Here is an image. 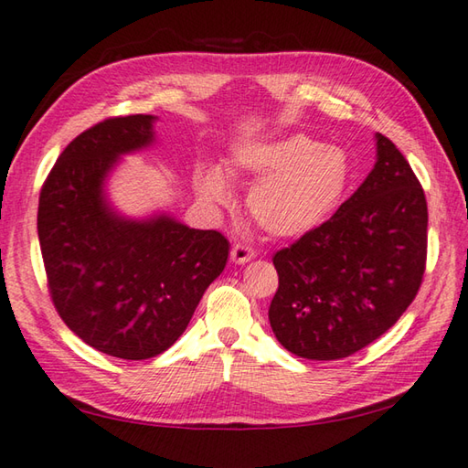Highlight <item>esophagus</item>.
<instances>
[{"label": "esophagus", "mask_w": 468, "mask_h": 468, "mask_svg": "<svg viewBox=\"0 0 468 468\" xmlns=\"http://www.w3.org/2000/svg\"><path fill=\"white\" fill-rule=\"evenodd\" d=\"M230 259H232L234 264H246V262H250L254 259V250H252L250 246L238 242V244L232 246Z\"/></svg>", "instance_id": "obj_1"}]
</instances>
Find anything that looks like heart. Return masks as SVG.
I'll list each match as a JSON object with an SVG mask.
<instances>
[{
	"label": "heart",
	"mask_w": 468,
	"mask_h": 468,
	"mask_svg": "<svg viewBox=\"0 0 468 468\" xmlns=\"http://www.w3.org/2000/svg\"><path fill=\"white\" fill-rule=\"evenodd\" d=\"M232 169L261 179L248 196V209L264 232L284 238L301 236L325 220L349 179V161L341 149L301 133L240 147ZM197 189L207 202L224 204L230 197L228 179L216 167L197 176Z\"/></svg>",
	"instance_id": "heart-1"
}]
</instances>
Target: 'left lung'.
Listing matches in <instances>:
<instances>
[{
	"mask_svg": "<svg viewBox=\"0 0 468 468\" xmlns=\"http://www.w3.org/2000/svg\"><path fill=\"white\" fill-rule=\"evenodd\" d=\"M378 161L329 220L272 256L269 319L284 349L343 359L394 325L426 271L428 206L399 149L378 133Z\"/></svg>",
	"mask_w": 468,
	"mask_h": 468,
	"instance_id": "8db88e82",
	"label": "left lung"
}]
</instances>
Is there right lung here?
I'll return each mask as SVG.
<instances>
[{"label": "right lung", "instance_id": "obj_1", "mask_svg": "<svg viewBox=\"0 0 468 468\" xmlns=\"http://www.w3.org/2000/svg\"><path fill=\"white\" fill-rule=\"evenodd\" d=\"M151 114L111 117L80 133L48 174L37 204V238L48 291L84 343L121 359L169 349L224 271L230 244L169 216L127 220L102 196L122 154L154 141Z\"/></svg>", "mask_w": 468, "mask_h": 468}]
</instances>
